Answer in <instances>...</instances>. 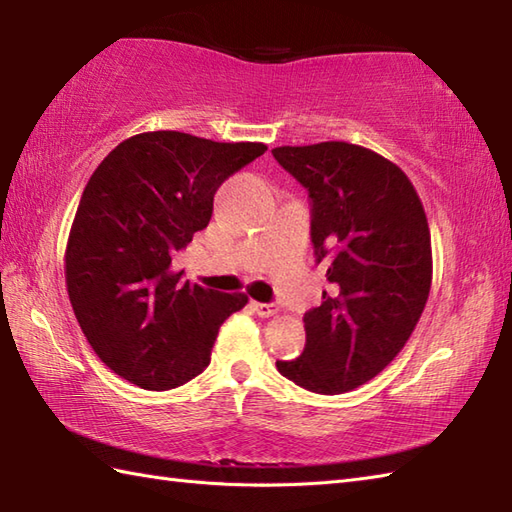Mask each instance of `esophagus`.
<instances>
[{
  "instance_id": "34e87169",
  "label": "esophagus",
  "mask_w": 512,
  "mask_h": 512,
  "mask_svg": "<svg viewBox=\"0 0 512 512\" xmlns=\"http://www.w3.org/2000/svg\"><path fill=\"white\" fill-rule=\"evenodd\" d=\"M253 310H255L262 319L273 317V314L277 312V308L273 306V303H259V301H253Z\"/></svg>"
}]
</instances>
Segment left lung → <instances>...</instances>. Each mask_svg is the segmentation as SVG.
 <instances>
[{
	"label": "left lung",
	"instance_id": "8db88e82",
	"mask_svg": "<svg viewBox=\"0 0 512 512\" xmlns=\"http://www.w3.org/2000/svg\"><path fill=\"white\" fill-rule=\"evenodd\" d=\"M273 156L308 191L314 257L332 284L303 317V354L277 369L343 394L383 372L416 328L433 273L427 215L405 171L372 149L330 140Z\"/></svg>",
	"mask_w": 512,
	"mask_h": 512
}]
</instances>
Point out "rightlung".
Wrapping results in <instances>:
<instances>
[{
  "instance_id": "1",
  "label": "right lung",
  "mask_w": 512,
  "mask_h": 512,
  "mask_svg": "<svg viewBox=\"0 0 512 512\" xmlns=\"http://www.w3.org/2000/svg\"><path fill=\"white\" fill-rule=\"evenodd\" d=\"M266 151L182 132L123 140L92 173L65 248L72 310L96 356L143 389L202 374L244 292L189 284L171 259L211 220L220 184Z\"/></svg>"
}]
</instances>
